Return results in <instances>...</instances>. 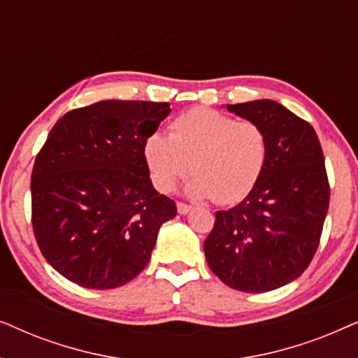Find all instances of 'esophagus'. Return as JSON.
Returning <instances> with one entry per match:
<instances>
[{
    "label": "esophagus",
    "instance_id": "obj_1",
    "mask_svg": "<svg viewBox=\"0 0 358 358\" xmlns=\"http://www.w3.org/2000/svg\"><path fill=\"white\" fill-rule=\"evenodd\" d=\"M176 209H178L180 214H188L193 209V206H189V204L183 203V201H178L176 203Z\"/></svg>",
    "mask_w": 358,
    "mask_h": 358
}]
</instances>
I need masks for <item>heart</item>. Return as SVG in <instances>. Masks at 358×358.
<instances>
[{
  "label": "heart",
  "mask_w": 358,
  "mask_h": 358,
  "mask_svg": "<svg viewBox=\"0 0 358 358\" xmlns=\"http://www.w3.org/2000/svg\"><path fill=\"white\" fill-rule=\"evenodd\" d=\"M268 157L264 127L211 108H193L170 124V137L152 134L144 159L160 192H173L185 176L194 175L187 192L219 204L244 199L259 182Z\"/></svg>",
  "instance_id": "heart-1"
}]
</instances>
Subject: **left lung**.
<instances>
[{"label": "left lung", "mask_w": 358, "mask_h": 358, "mask_svg": "<svg viewBox=\"0 0 358 358\" xmlns=\"http://www.w3.org/2000/svg\"><path fill=\"white\" fill-rule=\"evenodd\" d=\"M264 127L268 157L254 189L237 206L216 213L204 254L227 287L265 293L296 280L321 242L331 198L316 131L271 99L227 104Z\"/></svg>", "instance_id": "1"}]
</instances>
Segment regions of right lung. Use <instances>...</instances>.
<instances>
[{"label":"right lung","mask_w":358,"mask_h":358,"mask_svg":"<svg viewBox=\"0 0 358 358\" xmlns=\"http://www.w3.org/2000/svg\"><path fill=\"white\" fill-rule=\"evenodd\" d=\"M170 103L106 99L52 127L31 176V221L45 260L83 288H117L149 264L173 199L152 187L144 144Z\"/></svg>","instance_id":"add662e5"}]
</instances>
